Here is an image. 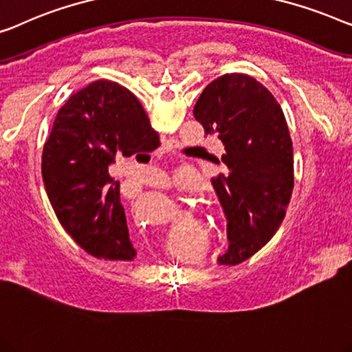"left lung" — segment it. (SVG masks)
Here are the masks:
<instances>
[{"instance_id":"8db88e82","label":"left lung","mask_w":352,"mask_h":352,"mask_svg":"<svg viewBox=\"0 0 352 352\" xmlns=\"http://www.w3.org/2000/svg\"><path fill=\"white\" fill-rule=\"evenodd\" d=\"M193 116L206 135L223 144L211 162V182L227 217V252L221 265H238L273 238L294 188V149L281 106L248 74L214 79L197 100Z\"/></svg>"}]
</instances>
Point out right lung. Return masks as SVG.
<instances>
[{"mask_svg": "<svg viewBox=\"0 0 352 352\" xmlns=\"http://www.w3.org/2000/svg\"><path fill=\"white\" fill-rule=\"evenodd\" d=\"M160 146L138 98L111 80H95L60 108L43 149V181L60 223L84 251L104 261H133L117 157Z\"/></svg>", "mask_w": 352, "mask_h": 352, "instance_id": "1", "label": "right lung"}]
</instances>
